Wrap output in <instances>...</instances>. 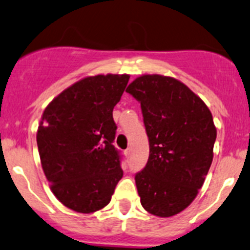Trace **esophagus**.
Listing matches in <instances>:
<instances>
[{"label":"esophagus","instance_id":"obj_1","mask_svg":"<svg viewBox=\"0 0 250 250\" xmlns=\"http://www.w3.org/2000/svg\"><path fill=\"white\" fill-rule=\"evenodd\" d=\"M124 154H125V155H126V158H130V156H131V154H132V153H131V149H130V148H127V149H126V150L124 151Z\"/></svg>","mask_w":250,"mask_h":250}]
</instances>
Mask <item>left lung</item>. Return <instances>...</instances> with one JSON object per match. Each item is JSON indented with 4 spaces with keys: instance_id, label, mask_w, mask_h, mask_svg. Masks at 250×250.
<instances>
[{
    "instance_id": "obj_1",
    "label": "left lung",
    "mask_w": 250,
    "mask_h": 250,
    "mask_svg": "<svg viewBox=\"0 0 250 250\" xmlns=\"http://www.w3.org/2000/svg\"><path fill=\"white\" fill-rule=\"evenodd\" d=\"M141 104L149 158L135 176L143 208L172 217L201 189L213 160L217 128L199 96L171 77L146 74L126 89Z\"/></svg>"
}]
</instances>
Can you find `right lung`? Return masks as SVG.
I'll return each mask as SVG.
<instances>
[{"label": "right lung", "instance_id": "add662e5", "mask_svg": "<svg viewBox=\"0 0 250 250\" xmlns=\"http://www.w3.org/2000/svg\"><path fill=\"white\" fill-rule=\"evenodd\" d=\"M130 76L87 77L63 90L44 109L37 131L41 163L62 205L92 213L109 203L123 177L122 155L113 146V108Z\"/></svg>", "mask_w": 250, "mask_h": 250}]
</instances>
